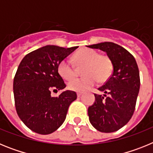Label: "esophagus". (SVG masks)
Instances as JSON below:
<instances>
[{
  "label": "esophagus",
  "instance_id": "1",
  "mask_svg": "<svg viewBox=\"0 0 153 153\" xmlns=\"http://www.w3.org/2000/svg\"><path fill=\"white\" fill-rule=\"evenodd\" d=\"M82 96V93H77V97H80Z\"/></svg>",
  "mask_w": 153,
  "mask_h": 153
}]
</instances>
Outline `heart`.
<instances>
[{
  "mask_svg": "<svg viewBox=\"0 0 153 153\" xmlns=\"http://www.w3.org/2000/svg\"><path fill=\"white\" fill-rule=\"evenodd\" d=\"M78 69H82L84 76L74 79L68 83V88L72 91L84 92L95 86L97 81L105 83L110 78L113 65L106 55L100 54L97 51L85 48L78 51L74 56ZM58 73L63 79L70 80L77 75L78 70L72 60L63 59L58 64Z\"/></svg>",
  "mask_w": 153,
  "mask_h": 153,
  "instance_id": "heart-1",
  "label": "heart"
}]
</instances>
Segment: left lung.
Here are the masks:
<instances>
[{
    "label": "left lung",
    "instance_id": "obj_1",
    "mask_svg": "<svg viewBox=\"0 0 153 153\" xmlns=\"http://www.w3.org/2000/svg\"><path fill=\"white\" fill-rule=\"evenodd\" d=\"M87 47L106 52L113 65L110 78L98 89L106 94H94L95 102L88 108L89 120L100 132H116L129 122L134 113L140 86L137 63L129 51L112 42Z\"/></svg>",
    "mask_w": 153,
    "mask_h": 153
}]
</instances>
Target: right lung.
I'll use <instances>...</instances> for the list:
<instances>
[{"mask_svg":"<svg viewBox=\"0 0 153 153\" xmlns=\"http://www.w3.org/2000/svg\"><path fill=\"white\" fill-rule=\"evenodd\" d=\"M78 47L63 48L47 45L23 58L13 79V95L17 115L33 132L51 134L63 124L70 103L76 99L67 90L59 97L51 92L66 87L58 73V64Z\"/></svg>","mask_w":153,"mask_h":153,"instance_id":"right-lung-1","label":"right lung"}]
</instances>
